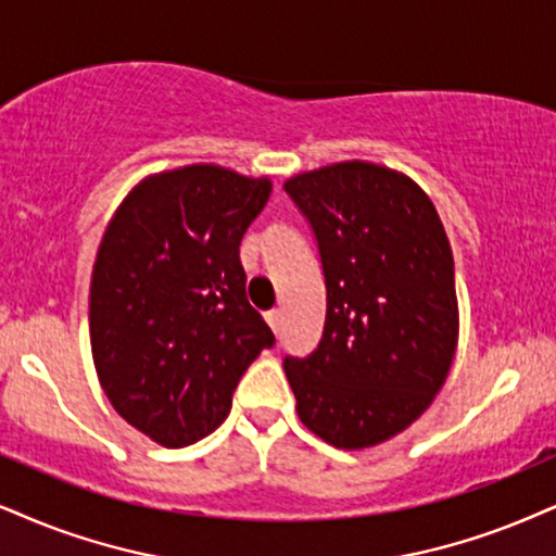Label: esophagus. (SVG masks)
Returning a JSON list of instances; mask_svg holds the SVG:
<instances>
[{"mask_svg": "<svg viewBox=\"0 0 556 556\" xmlns=\"http://www.w3.org/2000/svg\"><path fill=\"white\" fill-rule=\"evenodd\" d=\"M266 323H269L274 333H279V330H282V311H269V313H266Z\"/></svg>", "mask_w": 556, "mask_h": 556, "instance_id": "esophagus-1", "label": "esophagus"}]
</instances>
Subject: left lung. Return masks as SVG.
I'll return each mask as SVG.
<instances>
[{
	"label": "left lung",
	"mask_w": 556,
	"mask_h": 556,
	"mask_svg": "<svg viewBox=\"0 0 556 556\" xmlns=\"http://www.w3.org/2000/svg\"><path fill=\"white\" fill-rule=\"evenodd\" d=\"M318 238L326 328L285 375L305 428L336 448H369L418 420L444 388L459 341L454 256L431 197L371 161L285 181Z\"/></svg>",
	"instance_id": "left-lung-1"
}]
</instances>
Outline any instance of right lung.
I'll use <instances>...</instances> for the list:
<instances>
[{
    "mask_svg": "<svg viewBox=\"0 0 556 556\" xmlns=\"http://www.w3.org/2000/svg\"><path fill=\"white\" fill-rule=\"evenodd\" d=\"M269 194V177L189 164L140 179L108 223L89 287L91 359L112 407L161 446L213 433L274 343L238 256Z\"/></svg>",
    "mask_w": 556,
    "mask_h": 556,
    "instance_id": "1",
    "label": "right lung"
}]
</instances>
